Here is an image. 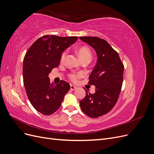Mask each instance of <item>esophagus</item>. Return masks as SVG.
Returning <instances> with one entry per match:
<instances>
[{"label":"esophagus","instance_id":"34e87169","mask_svg":"<svg viewBox=\"0 0 154 154\" xmlns=\"http://www.w3.org/2000/svg\"><path fill=\"white\" fill-rule=\"evenodd\" d=\"M76 88H77L76 87H75V86L73 85H71V90L74 91V90H76Z\"/></svg>","mask_w":154,"mask_h":154}]
</instances>
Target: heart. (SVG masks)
Segmentation results:
<instances>
[{"label": "heart", "mask_w": 154, "mask_h": 154, "mask_svg": "<svg viewBox=\"0 0 154 154\" xmlns=\"http://www.w3.org/2000/svg\"><path fill=\"white\" fill-rule=\"evenodd\" d=\"M67 53V51H64L62 53L61 55V60L63 61V60L66 58V55ZM78 54L79 57L81 60L87 58H91V52L89 48H88L87 47H85V46H83V47H81L78 49ZM83 76L82 73H77V74H69V78L72 82H76L78 78H80Z\"/></svg>", "instance_id": "b5f03b06"}]
</instances>
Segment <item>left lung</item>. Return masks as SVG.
<instances>
[{
    "label": "left lung",
    "mask_w": 154,
    "mask_h": 154,
    "mask_svg": "<svg viewBox=\"0 0 154 154\" xmlns=\"http://www.w3.org/2000/svg\"><path fill=\"white\" fill-rule=\"evenodd\" d=\"M80 39L91 45L97 57L88 82L96 87V92L91 94L84 88L86 96L80 101L83 112L96 118L108 113L117 102L122 90L124 66L118 53L106 40L96 36H81Z\"/></svg>",
    "instance_id": "1"
}]
</instances>
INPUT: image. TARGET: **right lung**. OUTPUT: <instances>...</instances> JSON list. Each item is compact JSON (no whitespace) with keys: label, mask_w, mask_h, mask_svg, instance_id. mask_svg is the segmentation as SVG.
Listing matches in <instances>:
<instances>
[{"label":"right lung","mask_w":154,"mask_h":154,"mask_svg":"<svg viewBox=\"0 0 154 154\" xmlns=\"http://www.w3.org/2000/svg\"><path fill=\"white\" fill-rule=\"evenodd\" d=\"M77 40V36L45 35L36 40L26 52L23 62L24 85L30 103L41 114L55 112L70 90L67 82L61 80L55 85L50 82L48 76L59 66L63 51Z\"/></svg>","instance_id":"right-lung-1"}]
</instances>
